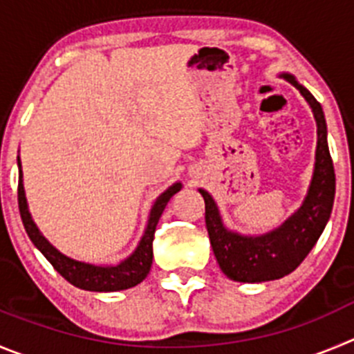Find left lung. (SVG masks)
I'll list each match as a JSON object with an SVG mask.
<instances>
[{"label":"left lung","mask_w":354,"mask_h":354,"mask_svg":"<svg viewBox=\"0 0 354 354\" xmlns=\"http://www.w3.org/2000/svg\"><path fill=\"white\" fill-rule=\"evenodd\" d=\"M279 77L302 94L316 120V155L311 183L302 204L285 222L266 234H241L227 229L222 214L207 190L199 188L206 204V229L216 262L229 279L239 283H263L293 272L309 255L322 236L335 197V173L326 141V122L323 108L315 95L299 84L293 75Z\"/></svg>","instance_id":"8db88e82"}]
</instances>
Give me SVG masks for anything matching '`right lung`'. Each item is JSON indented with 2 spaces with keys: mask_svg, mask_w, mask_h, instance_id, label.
<instances>
[{
  "mask_svg": "<svg viewBox=\"0 0 354 354\" xmlns=\"http://www.w3.org/2000/svg\"><path fill=\"white\" fill-rule=\"evenodd\" d=\"M19 166V209H21L22 223L28 232L29 239L32 241L36 248H38L41 255L54 266V269L64 277L66 281L71 283L77 288L87 290V292H120V290L132 288V286L140 285L145 277L148 276L151 269V260H153V234L155 227L158 223L162 211L167 206L171 197L176 192H180L183 185L180 181L171 185L167 190L160 194L155 199L153 206H151L150 214H148V222L145 227V232L141 236L140 243H138L136 250L124 259L122 262L115 263V266H97V263L82 262V260H75L71 257L64 255L43 236L41 230L32 220L31 213H29L28 199H26L24 181H22V164L21 157H17Z\"/></svg>",
  "mask_w": 354,
  "mask_h": 354,
  "instance_id": "obj_1",
  "label": "right lung"
}]
</instances>
